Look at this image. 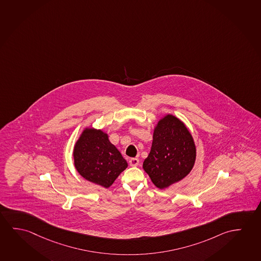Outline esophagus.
<instances>
[{
  "label": "esophagus",
  "instance_id": "obj_1",
  "mask_svg": "<svg viewBox=\"0 0 261 261\" xmlns=\"http://www.w3.org/2000/svg\"><path fill=\"white\" fill-rule=\"evenodd\" d=\"M129 165L132 166V167H136V166L139 165V163H140V161H139V159H137V158H133V159H130L129 160Z\"/></svg>",
  "mask_w": 261,
  "mask_h": 261
}]
</instances>
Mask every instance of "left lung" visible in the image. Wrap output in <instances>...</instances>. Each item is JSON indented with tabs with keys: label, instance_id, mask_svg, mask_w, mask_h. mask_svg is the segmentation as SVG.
<instances>
[{
	"label": "left lung",
	"instance_id": "8db88e82",
	"mask_svg": "<svg viewBox=\"0 0 261 261\" xmlns=\"http://www.w3.org/2000/svg\"><path fill=\"white\" fill-rule=\"evenodd\" d=\"M196 160V146L181 120L168 114L154 128L153 141L143 169L154 185L163 190L191 172Z\"/></svg>",
	"mask_w": 261,
	"mask_h": 261
}]
</instances>
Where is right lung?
Here are the masks:
<instances>
[{"label":"right lung","mask_w":261,"mask_h":261,"mask_svg":"<svg viewBox=\"0 0 261 261\" xmlns=\"http://www.w3.org/2000/svg\"><path fill=\"white\" fill-rule=\"evenodd\" d=\"M74 166L80 175L89 181L109 188L128 163L107 133L101 129L86 128L75 143Z\"/></svg>","instance_id":"1"}]
</instances>
